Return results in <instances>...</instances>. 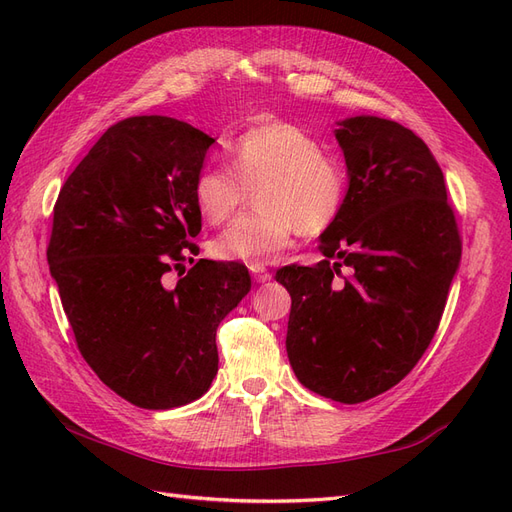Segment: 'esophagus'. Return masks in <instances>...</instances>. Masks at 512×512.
Segmentation results:
<instances>
[{
	"label": "esophagus",
	"mask_w": 512,
	"mask_h": 512,
	"mask_svg": "<svg viewBox=\"0 0 512 512\" xmlns=\"http://www.w3.org/2000/svg\"><path fill=\"white\" fill-rule=\"evenodd\" d=\"M250 271H252V277L254 280L260 284V282H269L271 280V273H269V269L265 267V265H258V267H250Z\"/></svg>",
	"instance_id": "obj_1"
}]
</instances>
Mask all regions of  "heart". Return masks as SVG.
Wrapping results in <instances>:
<instances>
[{"label": "heart", "mask_w": 512, "mask_h": 512, "mask_svg": "<svg viewBox=\"0 0 512 512\" xmlns=\"http://www.w3.org/2000/svg\"><path fill=\"white\" fill-rule=\"evenodd\" d=\"M226 158L230 168L205 164L196 173L192 198L198 213L220 226L247 203L250 190L258 207L213 239L215 258L265 265L297 232L322 235L344 209L342 162L297 123L267 121L247 128L228 143Z\"/></svg>", "instance_id": "heart-1"}]
</instances>
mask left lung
Here are the masks:
<instances>
[{
  "label": "left lung",
  "mask_w": 512,
  "mask_h": 512,
  "mask_svg": "<svg viewBox=\"0 0 512 512\" xmlns=\"http://www.w3.org/2000/svg\"><path fill=\"white\" fill-rule=\"evenodd\" d=\"M335 136L350 185L320 235L324 260L282 267L275 280L292 299L286 352L299 382L361 404L404 380L431 344L461 237L442 170L412 130L361 115Z\"/></svg>",
  "instance_id": "left-lung-1"
}]
</instances>
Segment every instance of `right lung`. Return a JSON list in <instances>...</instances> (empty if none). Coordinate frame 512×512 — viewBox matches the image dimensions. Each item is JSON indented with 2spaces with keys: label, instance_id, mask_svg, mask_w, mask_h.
I'll return each mask as SVG.
<instances>
[{
  "label": "right lung",
  "instance_id": "add662e5",
  "mask_svg": "<svg viewBox=\"0 0 512 512\" xmlns=\"http://www.w3.org/2000/svg\"><path fill=\"white\" fill-rule=\"evenodd\" d=\"M213 143L173 117L121 119L72 170L53 209L46 260L76 346L108 389L145 410L209 391L215 331L252 288L239 262L205 258L175 288L162 284L196 256L192 183Z\"/></svg>",
  "mask_w": 512,
  "mask_h": 512
}]
</instances>
